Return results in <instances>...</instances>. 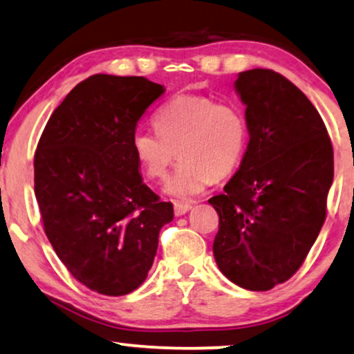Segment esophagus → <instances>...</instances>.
<instances>
[{
    "label": "esophagus",
    "mask_w": 354,
    "mask_h": 354,
    "mask_svg": "<svg viewBox=\"0 0 354 354\" xmlns=\"http://www.w3.org/2000/svg\"><path fill=\"white\" fill-rule=\"evenodd\" d=\"M173 207H174V215H176V216H181V215H185L186 212H189L192 205L189 204V202H180V201H174V202H173Z\"/></svg>",
    "instance_id": "1"
}]
</instances>
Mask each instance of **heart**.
<instances>
[{"label": "heart", "mask_w": 354, "mask_h": 354, "mask_svg": "<svg viewBox=\"0 0 354 354\" xmlns=\"http://www.w3.org/2000/svg\"><path fill=\"white\" fill-rule=\"evenodd\" d=\"M153 126L155 131H136L131 149L145 176L158 183L167 180L178 153L181 163L167 186L178 199L199 196L233 173L249 140L243 111L205 95L173 97L155 111Z\"/></svg>", "instance_id": "obj_1"}]
</instances>
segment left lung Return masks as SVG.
Segmentation results:
<instances>
[{"label": "left lung", "instance_id": "obj_1", "mask_svg": "<svg viewBox=\"0 0 354 354\" xmlns=\"http://www.w3.org/2000/svg\"><path fill=\"white\" fill-rule=\"evenodd\" d=\"M249 144L223 194L214 256L221 273L251 291L285 283L304 262L327 215L333 149L309 98L272 69L239 73Z\"/></svg>", "mask_w": 354, "mask_h": 354}]
</instances>
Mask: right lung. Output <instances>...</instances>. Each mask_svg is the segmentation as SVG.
<instances>
[{
  "instance_id": "right-lung-1",
  "label": "right lung",
  "mask_w": 354,
  "mask_h": 354,
  "mask_svg": "<svg viewBox=\"0 0 354 354\" xmlns=\"http://www.w3.org/2000/svg\"><path fill=\"white\" fill-rule=\"evenodd\" d=\"M165 92L145 77L95 74L53 111L34 158L46 238L75 280L122 296L147 279L158 233L173 220L139 174L131 139Z\"/></svg>"
}]
</instances>
